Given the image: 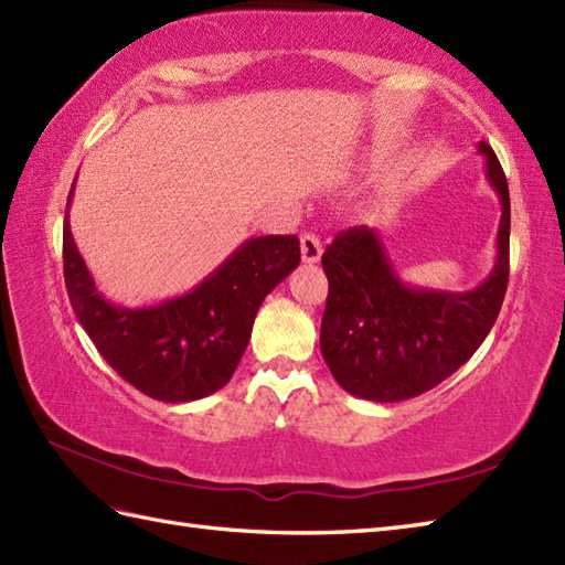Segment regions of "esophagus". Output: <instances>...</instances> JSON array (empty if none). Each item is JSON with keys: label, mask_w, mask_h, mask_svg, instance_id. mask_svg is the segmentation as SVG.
I'll list each match as a JSON object with an SVG mask.
<instances>
[{"label": "esophagus", "mask_w": 565, "mask_h": 565, "mask_svg": "<svg viewBox=\"0 0 565 565\" xmlns=\"http://www.w3.org/2000/svg\"><path fill=\"white\" fill-rule=\"evenodd\" d=\"M300 257H303L306 265H315V262H320L322 243L318 235H312V233L300 235Z\"/></svg>", "instance_id": "34e87169"}]
</instances>
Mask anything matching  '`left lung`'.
Segmentation results:
<instances>
[{"label": "left lung", "instance_id": "1", "mask_svg": "<svg viewBox=\"0 0 565 565\" xmlns=\"http://www.w3.org/2000/svg\"><path fill=\"white\" fill-rule=\"evenodd\" d=\"M477 153L501 202L495 262L479 286L440 291L402 281L383 235L369 226L339 233L324 250L330 296L320 349L349 395L371 402L424 395L467 363L491 332L508 288L510 194L489 143L479 141Z\"/></svg>", "mask_w": 565, "mask_h": 565}]
</instances>
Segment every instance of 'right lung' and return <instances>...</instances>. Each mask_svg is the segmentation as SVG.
<instances>
[{"mask_svg":"<svg viewBox=\"0 0 565 565\" xmlns=\"http://www.w3.org/2000/svg\"><path fill=\"white\" fill-rule=\"evenodd\" d=\"M64 212V284L70 303L100 356L143 395L194 402L214 395L238 369L255 315L300 262L296 235L247 238L188 294L127 308L105 298L90 277Z\"/></svg>","mask_w":565,"mask_h":565,"instance_id":"1","label":"right lung"}]
</instances>
